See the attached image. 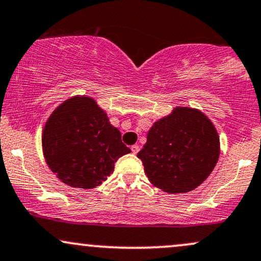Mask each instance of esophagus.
<instances>
[{
	"instance_id": "esophagus-1",
	"label": "esophagus",
	"mask_w": 261,
	"mask_h": 261,
	"mask_svg": "<svg viewBox=\"0 0 261 261\" xmlns=\"http://www.w3.org/2000/svg\"><path fill=\"white\" fill-rule=\"evenodd\" d=\"M131 150H133L134 154H136V153H139L140 150V147L137 146V144H134V146H131Z\"/></svg>"
}]
</instances>
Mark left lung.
Returning a JSON list of instances; mask_svg holds the SVG:
<instances>
[{
	"label": "left lung",
	"mask_w": 261,
	"mask_h": 261,
	"mask_svg": "<svg viewBox=\"0 0 261 261\" xmlns=\"http://www.w3.org/2000/svg\"><path fill=\"white\" fill-rule=\"evenodd\" d=\"M220 140L202 112L178 107L154 122L137 153L148 180L168 193L190 192L215 168Z\"/></svg>",
	"instance_id": "left-lung-1"
}]
</instances>
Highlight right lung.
I'll return each instance as SVG.
<instances>
[{"mask_svg":"<svg viewBox=\"0 0 261 261\" xmlns=\"http://www.w3.org/2000/svg\"><path fill=\"white\" fill-rule=\"evenodd\" d=\"M49 169L71 187L93 188L114 171V163L130 153L121 134L89 97H73L52 113L42 134Z\"/></svg>","mask_w":261,"mask_h":261,"instance_id":"right-lung-1","label":"right lung"}]
</instances>
